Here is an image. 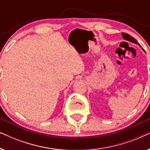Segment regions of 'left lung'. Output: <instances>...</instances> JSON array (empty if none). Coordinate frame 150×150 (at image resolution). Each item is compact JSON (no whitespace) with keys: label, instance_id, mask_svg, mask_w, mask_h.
I'll list each match as a JSON object with an SVG mask.
<instances>
[{"label":"left lung","instance_id":"left-lung-1","mask_svg":"<svg viewBox=\"0 0 150 150\" xmlns=\"http://www.w3.org/2000/svg\"><path fill=\"white\" fill-rule=\"evenodd\" d=\"M122 36H123V38H124V40L130 41V42H131L134 43V44H138V45H139V46H140V44H139V42H137V41L135 40L134 38H132V36L130 35L129 34H127V33H122Z\"/></svg>","mask_w":150,"mask_h":150}]
</instances>
